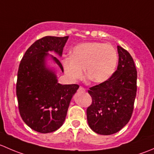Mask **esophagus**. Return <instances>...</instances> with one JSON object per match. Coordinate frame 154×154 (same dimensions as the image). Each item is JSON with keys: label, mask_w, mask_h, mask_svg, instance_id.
I'll list each match as a JSON object with an SVG mask.
<instances>
[{"label": "esophagus", "mask_w": 154, "mask_h": 154, "mask_svg": "<svg viewBox=\"0 0 154 154\" xmlns=\"http://www.w3.org/2000/svg\"><path fill=\"white\" fill-rule=\"evenodd\" d=\"M85 91H86V89H85V88H83V87L80 86V88H79V89H78L79 92H84Z\"/></svg>", "instance_id": "1"}]
</instances>
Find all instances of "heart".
Instances as JSON below:
<instances>
[{
	"instance_id": "b5f03b06",
	"label": "heart",
	"mask_w": 154,
	"mask_h": 154,
	"mask_svg": "<svg viewBox=\"0 0 154 154\" xmlns=\"http://www.w3.org/2000/svg\"><path fill=\"white\" fill-rule=\"evenodd\" d=\"M119 55L110 44L88 42L77 45L73 48L71 57L63 60V66L70 79L76 80L83 77L95 83L109 80L116 70Z\"/></svg>"
}]
</instances>
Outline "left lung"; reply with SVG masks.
Returning <instances> with one entry per match:
<instances>
[{"instance_id": "8db88e82", "label": "left lung", "mask_w": 154, "mask_h": 154, "mask_svg": "<svg viewBox=\"0 0 154 154\" xmlns=\"http://www.w3.org/2000/svg\"><path fill=\"white\" fill-rule=\"evenodd\" d=\"M117 48L119 64L112 77L88 91L92 103L87 108V121L97 134L117 133L128 123L133 114L137 71L128 51L121 46Z\"/></svg>"}]
</instances>
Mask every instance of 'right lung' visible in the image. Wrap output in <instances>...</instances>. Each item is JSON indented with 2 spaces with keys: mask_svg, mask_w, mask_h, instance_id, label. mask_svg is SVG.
<instances>
[{
  "mask_svg": "<svg viewBox=\"0 0 154 154\" xmlns=\"http://www.w3.org/2000/svg\"><path fill=\"white\" fill-rule=\"evenodd\" d=\"M68 36H45L35 41L24 54L18 71L16 95L21 119L32 130L41 133H52L63 125L77 84L58 83L56 71L47 65L53 60L63 72L57 57H62Z\"/></svg>",
  "mask_w": 154,
  "mask_h": 154,
  "instance_id": "add662e5",
  "label": "right lung"
}]
</instances>
